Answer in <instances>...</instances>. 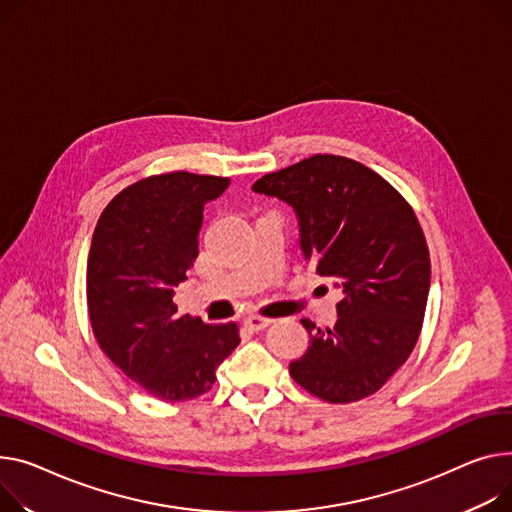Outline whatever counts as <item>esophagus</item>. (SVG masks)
Wrapping results in <instances>:
<instances>
[{
  "label": "esophagus",
  "instance_id": "obj_1",
  "mask_svg": "<svg viewBox=\"0 0 512 512\" xmlns=\"http://www.w3.org/2000/svg\"><path fill=\"white\" fill-rule=\"evenodd\" d=\"M269 325H271V319L261 317V315H249V317L245 319V327H247L249 331H263V329L269 327Z\"/></svg>",
  "mask_w": 512,
  "mask_h": 512
}]
</instances>
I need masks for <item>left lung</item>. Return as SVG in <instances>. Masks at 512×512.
<instances>
[{"label":"left lung","instance_id":"1","mask_svg":"<svg viewBox=\"0 0 512 512\" xmlns=\"http://www.w3.org/2000/svg\"><path fill=\"white\" fill-rule=\"evenodd\" d=\"M253 191L284 199L300 222V249L344 298L333 327L302 325L311 346L292 379L329 403L377 393L414 352L430 288L424 230L405 197L368 166L315 154L263 175Z\"/></svg>","mask_w":512,"mask_h":512}]
</instances>
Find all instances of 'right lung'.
Returning a JSON list of instances; mask_svg holds the SVG:
<instances>
[{
  "mask_svg": "<svg viewBox=\"0 0 512 512\" xmlns=\"http://www.w3.org/2000/svg\"><path fill=\"white\" fill-rule=\"evenodd\" d=\"M228 183L187 170L146 177L109 201L92 234L86 302L96 344L160 401L208 393L220 362L241 344L236 323L179 317L173 302L199 255L203 206Z\"/></svg>",
  "mask_w": 512,
  "mask_h": 512,
  "instance_id": "1",
  "label": "right lung"
}]
</instances>
